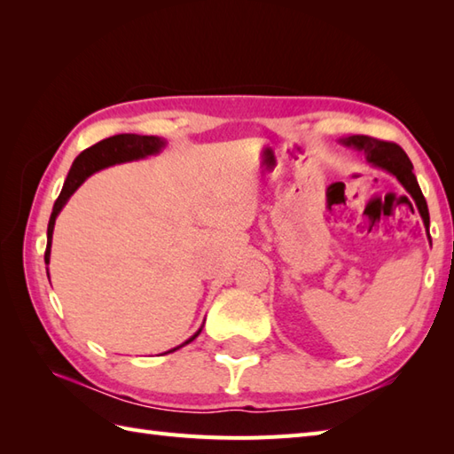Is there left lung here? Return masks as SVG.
<instances>
[{"instance_id": "8db88e82", "label": "left lung", "mask_w": 454, "mask_h": 454, "mask_svg": "<svg viewBox=\"0 0 454 454\" xmlns=\"http://www.w3.org/2000/svg\"><path fill=\"white\" fill-rule=\"evenodd\" d=\"M343 144L345 146H351L355 150L363 152L366 161L372 163L374 168H380L384 171L392 173V176L402 183L403 189L410 192L411 199L416 200V207L423 218V224H426V228H429V210H427L426 197H423V192L418 185V179L413 176V166L410 158L406 156V152L398 146V144L363 137V134H355V137L345 138Z\"/></svg>"}]
</instances>
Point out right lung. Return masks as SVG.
Segmentation results:
<instances>
[{
	"instance_id": "obj_1",
	"label": "right lung",
	"mask_w": 454,
	"mask_h": 454,
	"mask_svg": "<svg viewBox=\"0 0 454 454\" xmlns=\"http://www.w3.org/2000/svg\"><path fill=\"white\" fill-rule=\"evenodd\" d=\"M163 146H166V140H161L158 137H140V134H117V137L105 138L98 144H93L91 148L83 150L80 156L74 160L72 169H70V173H67V177L64 181L60 197H58L56 202H54L51 220H48L44 263L46 265L51 263V246H52V232H54L56 216L60 215V210L67 202V199L74 195L75 189H78L85 179L93 176L95 171L114 166V163H124V161L153 156V153H158ZM46 273H48V269H46ZM200 330H202V327H200ZM200 330L195 335H191L189 340L185 343H181L179 347L191 343L200 333ZM179 347H176V349H169L168 353L177 351Z\"/></svg>"
}]
</instances>
